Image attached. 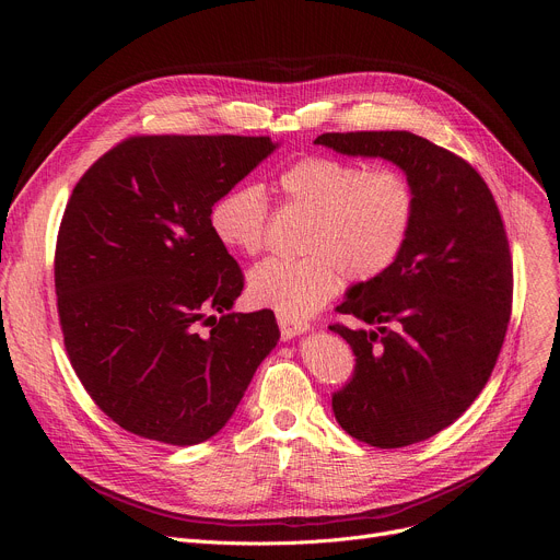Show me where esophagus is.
Here are the masks:
<instances>
[{
	"mask_svg": "<svg viewBox=\"0 0 560 560\" xmlns=\"http://www.w3.org/2000/svg\"><path fill=\"white\" fill-rule=\"evenodd\" d=\"M306 329H308V322H292V319L279 317V331H281V338H283V340L295 338V336L304 334Z\"/></svg>",
	"mask_w": 560,
	"mask_h": 560,
	"instance_id": "1",
	"label": "esophagus"
}]
</instances>
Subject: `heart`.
Masks as SVG:
<instances>
[{"label":"heart","mask_w":560,"mask_h":560,"mask_svg":"<svg viewBox=\"0 0 560 560\" xmlns=\"http://www.w3.org/2000/svg\"><path fill=\"white\" fill-rule=\"evenodd\" d=\"M285 211L308 215L300 258H268L249 272L254 304L279 317L304 319L331 302L342 281L372 283L401 258L418 218V188L393 163L308 154L275 179ZM270 201L260 186L222 192L209 213L222 247L254 256L268 245Z\"/></svg>","instance_id":"b5f03b06"}]
</instances>
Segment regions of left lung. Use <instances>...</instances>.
Listing matches in <instances>:
<instances>
[{
  "label": "left lung",
  "instance_id": "left-lung-1",
  "mask_svg": "<svg viewBox=\"0 0 560 560\" xmlns=\"http://www.w3.org/2000/svg\"><path fill=\"white\" fill-rule=\"evenodd\" d=\"M317 144L381 156L418 188V218L395 268L336 308L374 331L329 325L357 357L331 395L338 424L378 450L420 443L469 408L494 370L513 308L506 226L483 176L408 131L322 133Z\"/></svg>",
  "mask_w": 560,
  "mask_h": 560
}]
</instances>
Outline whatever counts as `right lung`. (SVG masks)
Masks as SVG:
<instances>
[{"label": "right lung", "mask_w": 560, "mask_h": 560, "mask_svg": "<svg viewBox=\"0 0 560 560\" xmlns=\"http://www.w3.org/2000/svg\"><path fill=\"white\" fill-rule=\"evenodd\" d=\"M272 150L270 136H129L77 182L54 254L58 322L81 386L125 431L203 443L277 345L272 311L229 313L245 275L209 224Z\"/></svg>", "instance_id": "right-lung-1"}]
</instances>
